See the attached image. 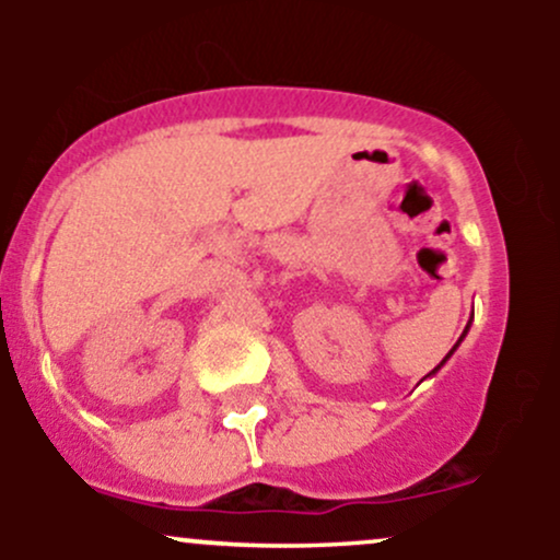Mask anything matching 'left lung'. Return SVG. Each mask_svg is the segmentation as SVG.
I'll return each mask as SVG.
<instances>
[{
    "label": "left lung",
    "mask_w": 560,
    "mask_h": 560,
    "mask_svg": "<svg viewBox=\"0 0 560 560\" xmlns=\"http://www.w3.org/2000/svg\"><path fill=\"white\" fill-rule=\"evenodd\" d=\"M468 326H471V320H468ZM468 326H466V331H464V334H460V339H458V342H455V347H453V350H450V352H447V355H445V361H447V358H450V355H453V352H455V350H458V345H460V342H464V337H466V334H468ZM445 361H442L440 365H436V369L432 371V374H436V371H440V369H442V365H445Z\"/></svg>",
    "instance_id": "8db88e82"
}]
</instances>
